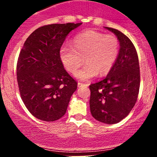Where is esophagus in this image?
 <instances>
[{
  "instance_id": "1",
  "label": "esophagus",
  "mask_w": 157,
  "mask_h": 157,
  "mask_svg": "<svg viewBox=\"0 0 157 157\" xmlns=\"http://www.w3.org/2000/svg\"><path fill=\"white\" fill-rule=\"evenodd\" d=\"M77 86H78V87H81V86H89V84L82 83V82H79L78 83H77Z\"/></svg>"
}]
</instances>
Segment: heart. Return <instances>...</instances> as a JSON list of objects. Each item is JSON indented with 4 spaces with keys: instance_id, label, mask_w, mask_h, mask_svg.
<instances>
[{
    "instance_id": "1",
    "label": "heart",
    "mask_w": 157,
    "mask_h": 157,
    "mask_svg": "<svg viewBox=\"0 0 157 157\" xmlns=\"http://www.w3.org/2000/svg\"><path fill=\"white\" fill-rule=\"evenodd\" d=\"M73 46L63 45L59 52L61 62L68 71L75 74L84 62L86 64L76 74L81 80H88L100 74L105 75L113 68L120 53V43L113 35L87 30L73 39Z\"/></svg>"
}]
</instances>
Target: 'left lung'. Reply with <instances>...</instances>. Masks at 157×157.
Listing matches in <instances>:
<instances>
[{"mask_svg":"<svg viewBox=\"0 0 157 157\" xmlns=\"http://www.w3.org/2000/svg\"><path fill=\"white\" fill-rule=\"evenodd\" d=\"M105 29L117 37L120 53L107 76L89 86V104L94 118L105 124H115L130 113L137 100L140 65L137 52L131 40L117 29Z\"/></svg>","mask_w":157,"mask_h":157,"instance_id":"8db88e82","label":"left lung"}]
</instances>
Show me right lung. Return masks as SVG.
Masks as SVG:
<instances>
[{"mask_svg": "<svg viewBox=\"0 0 157 157\" xmlns=\"http://www.w3.org/2000/svg\"><path fill=\"white\" fill-rule=\"evenodd\" d=\"M82 23L41 26L25 41L17 63L21 99L30 113L53 122L66 113L77 83L65 70L60 48L70 32Z\"/></svg>", "mask_w": 157, "mask_h": 157, "instance_id": "right-lung-1", "label": "right lung"}]
</instances>
